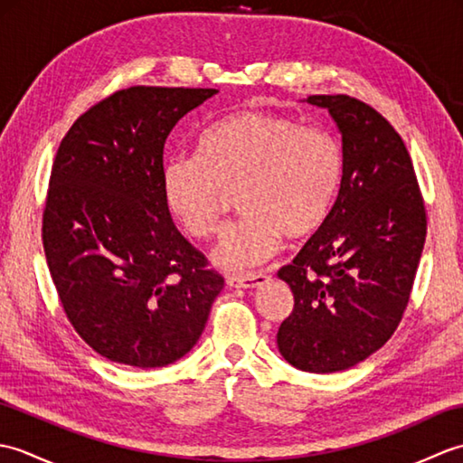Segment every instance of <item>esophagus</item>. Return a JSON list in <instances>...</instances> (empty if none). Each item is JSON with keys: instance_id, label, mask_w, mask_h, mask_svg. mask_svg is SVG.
<instances>
[{"instance_id": "34e87169", "label": "esophagus", "mask_w": 463, "mask_h": 463, "mask_svg": "<svg viewBox=\"0 0 463 463\" xmlns=\"http://www.w3.org/2000/svg\"><path fill=\"white\" fill-rule=\"evenodd\" d=\"M264 282H269V274L264 272H252V274H242V277H229L226 284L231 288H259Z\"/></svg>"}]
</instances>
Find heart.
Returning a JSON list of instances; mask_svg holds the SVG:
<instances>
[{"label":"heart","instance_id":"1","mask_svg":"<svg viewBox=\"0 0 463 463\" xmlns=\"http://www.w3.org/2000/svg\"><path fill=\"white\" fill-rule=\"evenodd\" d=\"M342 183L338 141L290 117L242 109L206 127L196 156L163 169L169 209L196 239L219 231L231 194L242 211L213 249L216 267L249 270L269 260L280 234L307 239L326 222Z\"/></svg>","mask_w":463,"mask_h":463}]
</instances>
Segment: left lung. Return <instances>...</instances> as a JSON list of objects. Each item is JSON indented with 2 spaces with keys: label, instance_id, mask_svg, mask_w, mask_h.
Masks as SVG:
<instances>
[{
  "label": "left lung",
  "instance_id": "8db88e82",
  "mask_svg": "<svg viewBox=\"0 0 463 463\" xmlns=\"http://www.w3.org/2000/svg\"><path fill=\"white\" fill-rule=\"evenodd\" d=\"M342 133V183L332 213L279 277L294 294L279 350L314 373L356 366L404 317L428 219L404 141L350 95H310Z\"/></svg>",
  "mask_w": 463,
  "mask_h": 463
}]
</instances>
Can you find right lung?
<instances>
[{
	"mask_svg": "<svg viewBox=\"0 0 463 463\" xmlns=\"http://www.w3.org/2000/svg\"><path fill=\"white\" fill-rule=\"evenodd\" d=\"M219 91L137 85L77 119L59 143L42 239L75 332L103 358L161 368L201 338L224 279L171 221L163 151Z\"/></svg>",
	"mask_w": 463,
	"mask_h": 463,
	"instance_id": "right-lung-1",
	"label": "right lung"
}]
</instances>
